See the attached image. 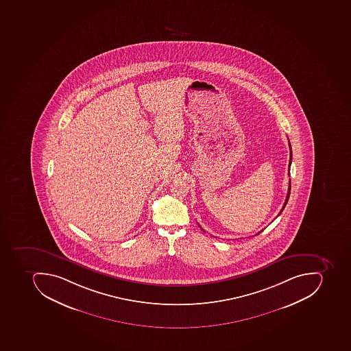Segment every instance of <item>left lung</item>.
<instances>
[{
  "instance_id": "1",
  "label": "left lung",
  "mask_w": 351,
  "mask_h": 351,
  "mask_svg": "<svg viewBox=\"0 0 351 351\" xmlns=\"http://www.w3.org/2000/svg\"><path fill=\"white\" fill-rule=\"evenodd\" d=\"M289 147H290V143H289ZM291 160H293V153H291V147H290L289 167H290V165H291ZM289 195H290V180H289V187H288L287 197H286V200H285L284 206H282V210H280V214L282 213V210H284V208H285V206H286V204H287L288 199H289ZM280 214H278V215H277V217H280ZM261 232H262V230H261ZM258 232V234H260V232Z\"/></svg>"
}]
</instances>
